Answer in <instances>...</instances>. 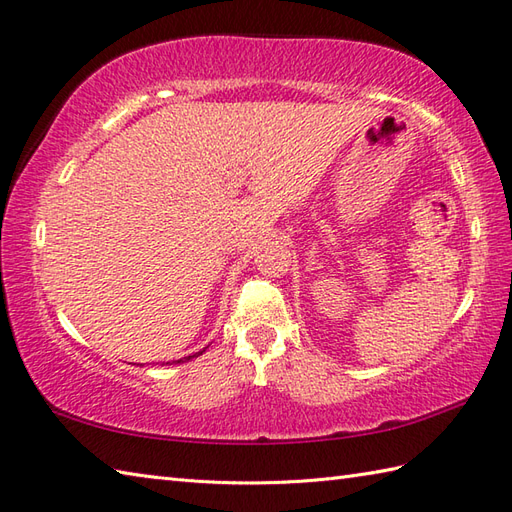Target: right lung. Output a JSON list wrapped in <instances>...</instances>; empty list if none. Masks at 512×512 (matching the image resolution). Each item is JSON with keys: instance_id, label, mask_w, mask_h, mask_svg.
<instances>
[{"instance_id": "right-lung-1", "label": "right lung", "mask_w": 512, "mask_h": 512, "mask_svg": "<svg viewBox=\"0 0 512 512\" xmlns=\"http://www.w3.org/2000/svg\"><path fill=\"white\" fill-rule=\"evenodd\" d=\"M202 352H204V350H202ZM202 352H198V354H202ZM193 356H195V354H193ZM189 358H191V356H184V358H180V361H173V363H182V361H189ZM167 365H169V363H167Z\"/></svg>"}]
</instances>
